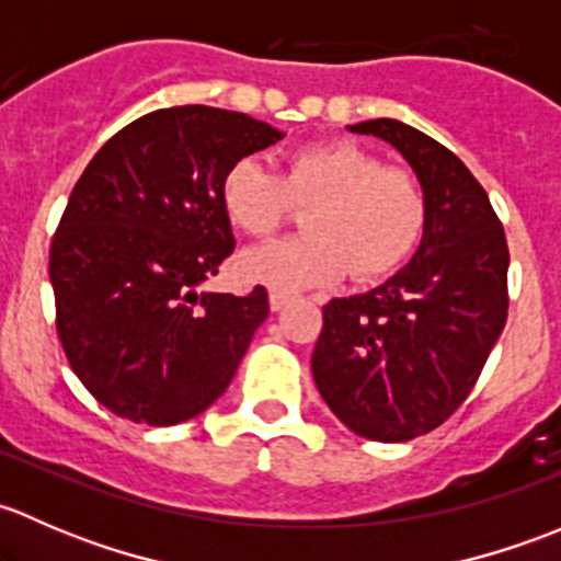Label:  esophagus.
<instances>
[{
    "label": "esophagus",
    "instance_id": "obj_1",
    "mask_svg": "<svg viewBox=\"0 0 561 561\" xmlns=\"http://www.w3.org/2000/svg\"><path fill=\"white\" fill-rule=\"evenodd\" d=\"M290 301V293H282V290H271L268 293V304L274 312H279V309H285V304Z\"/></svg>",
    "mask_w": 561,
    "mask_h": 561
}]
</instances>
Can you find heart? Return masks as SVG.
Listing matches in <instances>:
<instances>
[{
	"label": "heart",
	"mask_w": 561,
	"mask_h": 561,
	"mask_svg": "<svg viewBox=\"0 0 561 561\" xmlns=\"http://www.w3.org/2000/svg\"><path fill=\"white\" fill-rule=\"evenodd\" d=\"M230 225L268 239L307 211L298 241L249 249L241 276L274 290H304L350 274L360 282L399 271L428 230V195L415 171L382 160L350 140L309 144L287 154L282 173L239 160L219 184Z\"/></svg>",
	"instance_id": "1"
}]
</instances>
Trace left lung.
I'll list each match as a JSON object with an SVG mask.
<instances>
[{"label": "left lung", "mask_w": 561, "mask_h": 561, "mask_svg": "<svg viewBox=\"0 0 561 561\" xmlns=\"http://www.w3.org/2000/svg\"><path fill=\"white\" fill-rule=\"evenodd\" d=\"M350 129L404 154L432 217L393 279L322 307L312 375L350 432L407 443L443 426L478 382L507 320L511 252L489 195L454 151L396 118Z\"/></svg>", "instance_id": "obj_1"}]
</instances>
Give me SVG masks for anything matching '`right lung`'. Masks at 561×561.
Instances as JSON below:
<instances>
[{"instance_id": "add662e5", "label": "right lung", "mask_w": 561, "mask_h": 561, "mask_svg": "<svg viewBox=\"0 0 561 561\" xmlns=\"http://www.w3.org/2000/svg\"><path fill=\"white\" fill-rule=\"evenodd\" d=\"M279 138L247 113L162 107L118 129L72 186L48 260L56 333L113 415L175 426L230 386L268 293L197 287L236 249L225 171Z\"/></svg>"}]
</instances>
